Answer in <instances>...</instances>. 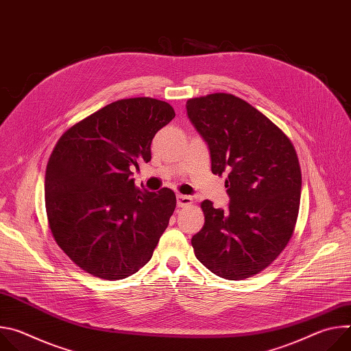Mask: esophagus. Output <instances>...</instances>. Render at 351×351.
Instances as JSON below:
<instances>
[{"label":"esophagus","instance_id":"obj_1","mask_svg":"<svg viewBox=\"0 0 351 351\" xmlns=\"http://www.w3.org/2000/svg\"><path fill=\"white\" fill-rule=\"evenodd\" d=\"M178 207H189L193 204V198L190 195H183V194H178Z\"/></svg>","mask_w":351,"mask_h":351}]
</instances>
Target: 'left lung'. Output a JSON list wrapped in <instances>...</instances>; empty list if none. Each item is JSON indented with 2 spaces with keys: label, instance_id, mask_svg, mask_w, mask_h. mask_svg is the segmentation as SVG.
<instances>
[{
  "label": "left lung",
  "instance_id": "obj_1",
  "mask_svg": "<svg viewBox=\"0 0 351 351\" xmlns=\"http://www.w3.org/2000/svg\"><path fill=\"white\" fill-rule=\"evenodd\" d=\"M187 115L207 141L214 175L228 173L229 210L202 203L204 226L191 239L213 274L243 280L269 267L290 241L302 169L290 138L244 99L214 93L187 99Z\"/></svg>",
  "mask_w": 351,
  "mask_h": 351
}]
</instances>
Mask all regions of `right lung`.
I'll list each match as a JSON object with an SVG mask.
<instances>
[{
  "label": "right lung",
  "instance_id": "right-lung-1",
  "mask_svg": "<svg viewBox=\"0 0 351 351\" xmlns=\"http://www.w3.org/2000/svg\"><path fill=\"white\" fill-rule=\"evenodd\" d=\"M173 118L161 99L123 98L57 141L45 169L47 221L62 252L87 274L118 280L152 260L176 195L168 187L140 190L132 169L152 160L156 133Z\"/></svg>",
  "mask_w": 351,
  "mask_h": 351
}]
</instances>
